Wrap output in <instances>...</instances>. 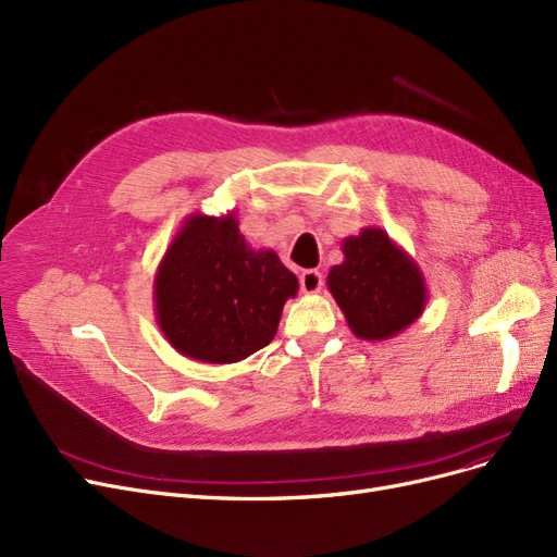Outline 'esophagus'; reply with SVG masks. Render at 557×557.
<instances>
[{
  "mask_svg": "<svg viewBox=\"0 0 557 557\" xmlns=\"http://www.w3.org/2000/svg\"><path fill=\"white\" fill-rule=\"evenodd\" d=\"M321 286H324V275H321L319 271H302L300 273V292L302 294H319Z\"/></svg>",
  "mask_w": 557,
  "mask_h": 557,
  "instance_id": "obj_1",
  "label": "esophagus"
}]
</instances>
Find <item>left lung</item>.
<instances>
[{"label": "left lung", "instance_id": "8db88e82", "mask_svg": "<svg viewBox=\"0 0 557 557\" xmlns=\"http://www.w3.org/2000/svg\"><path fill=\"white\" fill-rule=\"evenodd\" d=\"M343 255L326 284L356 337L391 339L423 314L428 286L421 268L384 228L366 226L345 238Z\"/></svg>", "mask_w": 557, "mask_h": 557}]
</instances>
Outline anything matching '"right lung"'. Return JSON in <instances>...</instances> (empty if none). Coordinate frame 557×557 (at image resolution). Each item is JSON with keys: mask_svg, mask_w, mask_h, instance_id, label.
Segmentation results:
<instances>
[{"mask_svg": "<svg viewBox=\"0 0 557 557\" xmlns=\"http://www.w3.org/2000/svg\"><path fill=\"white\" fill-rule=\"evenodd\" d=\"M298 277L273 249H255L236 212H191L154 273V314L171 347L201 363H238L277 333Z\"/></svg>", "mask_w": 557, "mask_h": 557, "instance_id": "obj_1", "label": "right lung"}]
</instances>
